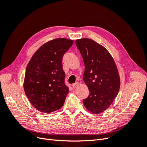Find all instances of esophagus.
Masks as SVG:
<instances>
[{"mask_svg": "<svg viewBox=\"0 0 147 147\" xmlns=\"http://www.w3.org/2000/svg\"><path fill=\"white\" fill-rule=\"evenodd\" d=\"M78 86H79V83L78 82H76L75 83H74L72 84L73 88H76V87H78Z\"/></svg>", "mask_w": 147, "mask_h": 147, "instance_id": "1", "label": "esophagus"}]
</instances>
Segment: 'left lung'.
<instances>
[{"instance_id":"left-lung-1","label":"left lung","mask_w":147,"mask_h":147,"mask_svg":"<svg viewBox=\"0 0 147 147\" xmlns=\"http://www.w3.org/2000/svg\"><path fill=\"white\" fill-rule=\"evenodd\" d=\"M84 64L83 78L90 94L83 99L84 107L90 112L99 114L112 104L118 95L120 78L112 55L107 49L90 38L75 40Z\"/></svg>"}]
</instances>
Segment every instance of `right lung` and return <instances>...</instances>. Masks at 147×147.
I'll return each mask as SVG.
<instances>
[{
	"instance_id": "right-lung-1",
	"label": "right lung",
	"mask_w": 147,
	"mask_h": 147,
	"mask_svg": "<svg viewBox=\"0 0 147 147\" xmlns=\"http://www.w3.org/2000/svg\"><path fill=\"white\" fill-rule=\"evenodd\" d=\"M73 43L64 38L48 41L35 51L27 65L24 90L39 112L50 113L63 106L69 90L64 83L62 59Z\"/></svg>"
}]
</instances>
